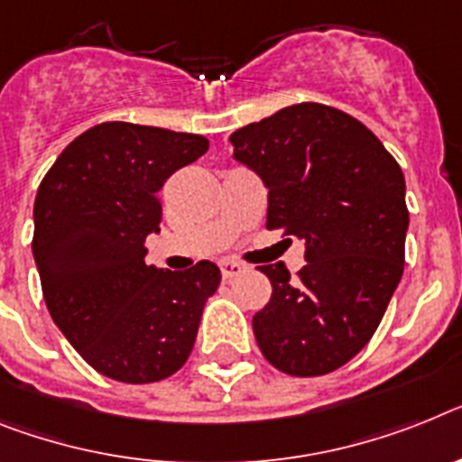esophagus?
<instances>
[{
  "label": "esophagus",
  "mask_w": 462,
  "mask_h": 462,
  "mask_svg": "<svg viewBox=\"0 0 462 462\" xmlns=\"http://www.w3.org/2000/svg\"><path fill=\"white\" fill-rule=\"evenodd\" d=\"M239 273H244L242 263H237V261H220V274H223V279L237 277Z\"/></svg>",
  "instance_id": "esophagus-1"
}]
</instances>
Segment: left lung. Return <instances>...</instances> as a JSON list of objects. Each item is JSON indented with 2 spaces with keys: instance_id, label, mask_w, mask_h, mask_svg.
<instances>
[{
  "instance_id": "8db88e82",
  "label": "left lung",
  "mask_w": 462,
  "mask_h": 462,
  "mask_svg": "<svg viewBox=\"0 0 462 462\" xmlns=\"http://www.w3.org/2000/svg\"><path fill=\"white\" fill-rule=\"evenodd\" d=\"M232 157L267 188V230L305 242V265H261L270 303L258 347L289 375H324L369 343L404 273V173L359 119L298 103L230 135Z\"/></svg>"
}]
</instances>
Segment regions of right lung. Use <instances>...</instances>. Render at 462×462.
<instances>
[{
  "label": "right lung",
  "instance_id": "1",
  "mask_svg": "<svg viewBox=\"0 0 462 462\" xmlns=\"http://www.w3.org/2000/svg\"><path fill=\"white\" fill-rule=\"evenodd\" d=\"M208 150L197 134L106 122L77 135L34 199L32 254L46 308L69 345L112 381H164L188 362L220 270L145 265L159 189Z\"/></svg>",
  "mask_w": 462,
  "mask_h": 462
}]
</instances>
